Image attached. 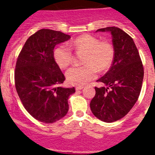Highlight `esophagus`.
<instances>
[{
    "instance_id": "1",
    "label": "esophagus",
    "mask_w": 155,
    "mask_h": 155,
    "mask_svg": "<svg viewBox=\"0 0 155 155\" xmlns=\"http://www.w3.org/2000/svg\"><path fill=\"white\" fill-rule=\"evenodd\" d=\"M83 86H77L76 87V90L77 91H78V90H81V89H83Z\"/></svg>"
}]
</instances>
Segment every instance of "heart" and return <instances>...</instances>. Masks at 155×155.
I'll use <instances>...</instances> for the list:
<instances>
[{
    "instance_id": "b5f03b06",
    "label": "heart",
    "mask_w": 155,
    "mask_h": 155,
    "mask_svg": "<svg viewBox=\"0 0 155 155\" xmlns=\"http://www.w3.org/2000/svg\"><path fill=\"white\" fill-rule=\"evenodd\" d=\"M71 46L77 51L85 52L84 66H74L66 72V78L71 84L84 85L97 76L99 71L108 69L114 58V50L108 42H100L93 35L85 34L71 42ZM53 58L62 69L68 68L73 60L71 49L66 44L60 45L53 51Z\"/></svg>"
}]
</instances>
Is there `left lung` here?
I'll return each instance as SVG.
<instances>
[{"label":"left lung","instance_id":"obj_1","mask_svg":"<svg viewBox=\"0 0 155 155\" xmlns=\"http://www.w3.org/2000/svg\"><path fill=\"white\" fill-rule=\"evenodd\" d=\"M97 31L112 35L114 58L110 69L97 81L104 86L94 87L95 95L90 108L95 117L113 123L124 117L137 101L143 78V68L134 40L117 27Z\"/></svg>","mask_w":155,"mask_h":155}]
</instances>
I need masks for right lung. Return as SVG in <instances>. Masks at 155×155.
<instances>
[{
	"label": "right lung",
	"instance_id": "obj_1",
	"mask_svg": "<svg viewBox=\"0 0 155 155\" xmlns=\"http://www.w3.org/2000/svg\"><path fill=\"white\" fill-rule=\"evenodd\" d=\"M71 35L52 29L39 30L28 38L18 57L15 87L25 109L35 120L53 124L66 116L68 98L74 87L61 86L65 80L53 58L57 44Z\"/></svg>",
	"mask_w": 155,
	"mask_h": 155
}]
</instances>
